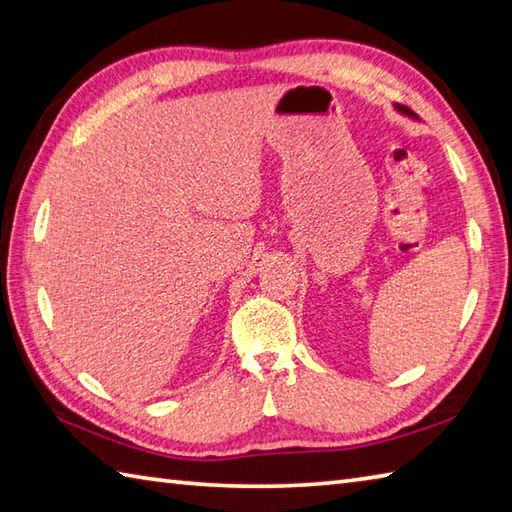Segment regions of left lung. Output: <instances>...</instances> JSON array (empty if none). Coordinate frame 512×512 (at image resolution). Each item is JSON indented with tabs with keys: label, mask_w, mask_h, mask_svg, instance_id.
<instances>
[{
	"label": "left lung",
	"mask_w": 512,
	"mask_h": 512,
	"mask_svg": "<svg viewBox=\"0 0 512 512\" xmlns=\"http://www.w3.org/2000/svg\"><path fill=\"white\" fill-rule=\"evenodd\" d=\"M394 107H396V110H398L400 114H405V116L413 118V121H418V114H416V112H411V110H409V107H405V105H400V103H396Z\"/></svg>",
	"instance_id": "obj_1"
}]
</instances>
